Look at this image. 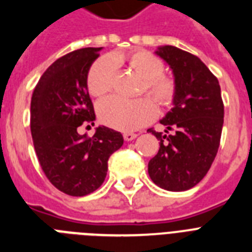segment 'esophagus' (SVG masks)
Segmentation results:
<instances>
[{
    "label": "esophagus",
    "mask_w": 252,
    "mask_h": 252,
    "mask_svg": "<svg viewBox=\"0 0 252 252\" xmlns=\"http://www.w3.org/2000/svg\"><path fill=\"white\" fill-rule=\"evenodd\" d=\"M123 137H124V140H126V141H132V140H134V138L137 137V134L130 133V132H126V133L123 134Z\"/></svg>",
    "instance_id": "obj_1"
}]
</instances>
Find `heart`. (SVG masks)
Returning <instances> with one entry per match:
<instances>
[{"mask_svg":"<svg viewBox=\"0 0 252 252\" xmlns=\"http://www.w3.org/2000/svg\"><path fill=\"white\" fill-rule=\"evenodd\" d=\"M126 65L144 80L141 94H148L162 108L172 106L178 93V84L172 76L163 73L165 65L159 57L148 51H133L124 55H112L96 61L87 74V89L95 98H103L114 89V66ZM157 108L149 98L134 100L112 96L98 104L100 122L106 126L132 132L141 128L156 116Z\"/></svg>","mask_w":252,"mask_h":252,"instance_id":"b5f03b06","label":"heart"}]
</instances>
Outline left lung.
Segmentation results:
<instances>
[{"label": "left lung", "instance_id": "8db88e82", "mask_svg": "<svg viewBox=\"0 0 252 252\" xmlns=\"http://www.w3.org/2000/svg\"><path fill=\"white\" fill-rule=\"evenodd\" d=\"M172 69L178 93L171 111L161 120L172 134L150 128L159 150L149 161L154 183L167 191L195 187L209 171L219 152L223 126V102L217 77L199 57L172 45L156 52Z\"/></svg>", "mask_w": 252, "mask_h": 252}]
</instances>
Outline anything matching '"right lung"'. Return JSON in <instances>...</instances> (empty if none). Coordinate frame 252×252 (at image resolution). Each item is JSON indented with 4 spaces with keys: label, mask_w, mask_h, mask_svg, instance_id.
I'll return each instance as SVG.
<instances>
[{
    "label": "right lung",
    "mask_w": 252,
    "mask_h": 252,
    "mask_svg": "<svg viewBox=\"0 0 252 252\" xmlns=\"http://www.w3.org/2000/svg\"><path fill=\"white\" fill-rule=\"evenodd\" d=\"M100 49H77L60 57L41 76L31 98V134L39 163L49 182L70 196L98 189L108 158L124 142L120 132L107 126H98L93 137L77 132L84 124L94 126L87 73Z\"/></svg>",
    "instance_id": "1"
}]
</instances>
